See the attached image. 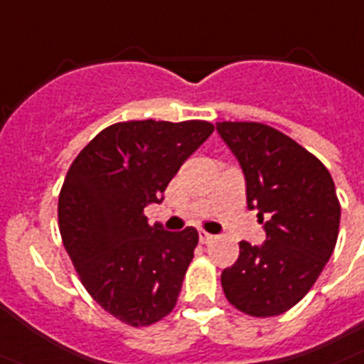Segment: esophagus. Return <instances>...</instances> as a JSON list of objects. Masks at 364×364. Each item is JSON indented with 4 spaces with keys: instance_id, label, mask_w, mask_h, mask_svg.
<instances>
[{
    "instance_id": "34e87169",
    "label": "esophagus",
    "mask_w": 364,
    "mask_h": 364,
    "mask_svg": "<svg viewBox=\"0 0 364 364\" xmlns=\"http://www.w3.org/2000/svg\"><path fill=\"white\" fill-rule=\"evenodd\" d=\"M213 239H215V235H210V233H207V231H203V229H200V242L201 244H209Z\"/></svg>"
}]
</instances>
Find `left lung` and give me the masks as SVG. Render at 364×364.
Here are the masks:
<instances>
[{
    "label": "left lung",
    "mask_w": 364,
    "mask_h": 364,
    "mask_svg": "<svg viewBox=\"0 0 364 364\" xmlns=\"http://www.w3.org/2000/svg\"><path fill=\"white\" fill-rule=\"evenodd\" d=\"M216 131L246 179L248 209L267 240L240 242L222 272L229 304L252 316H277L311 291L338 237L341 203L328 168L281 131L259 122H218Z\"/></svg>",
    "instance_id": "obj_1"
}]
</instances>
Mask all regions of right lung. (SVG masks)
I'll return each mask as SVG.
<instances>
[{
	"label": "right lung",
	"mask_w": 364,
	"mask_h": 364,
	"mask_svg": "<svg viewBox=\"0 0 364 364\" xmlns=\"http://www.w3.org/2000/svg\"><path fill=\"white\" fill-rule=\"evenodd\" d=\"M203 120L120 122L97 133L70 166L59 229L81 283L107 313L149 326L176 307L198 231L149 225L181 164L210 136Z\"/></svg>",
	"instance_id": "add662e5"
}]
</instances>
